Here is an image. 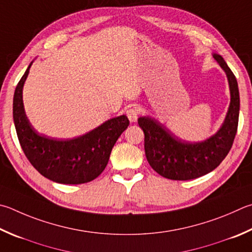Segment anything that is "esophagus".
Returning <instances> with one entry per match:
<instances>
[{
    "label": "esophagus",
    "mask_w": 252,
    "mask_h": 252,
    "mask_svg": "<svg viewBox=\"0 0 252 252\" xmlns=\"http://www.w3.org/2000/svg\"><path fill=\"white\" fill-rule=\"evenodd\" d=\"M126 117L129 118V120H130L131 122H135L136 120H138V118H139L140 109H139V107H136V106L130 107V108L127 109V110L126 111Z\"/></svg>",
    "instance_id": "obj_1"
}]
</instances>
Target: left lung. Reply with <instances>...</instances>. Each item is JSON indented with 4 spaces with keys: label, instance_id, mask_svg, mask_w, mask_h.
<instances>
[{
    "label": "left lung",
    "instance_id": "1",
    "mask_svg": "<svg viewBox=\"0 0 252 252\" xmlns=\"http://www.w3.org/2000/svg\"><path fill=\"white\" fill-rule=\"evenodd\" d=\"M214 58L226 72L231 95L225 122L216 134L200 143H189L178 139L154 119L142 117L138 120L144 132V150L149 164L168 180H193L212 172L227 157L234 143L240 107L237 79L220 55L215 54Z\"/></svg>",
    "mask_w": 252,
    "mask_h": 252
}]
</instances>
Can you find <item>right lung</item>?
<instances>
[{
    "instance_id": "right-lung-1",
    "label": "right lung",
    "mask_w": 252,
    "mask_h": 252,
    "mask_svg": "<svg viewBox=\"0 0 252 252\" xmlns=\"http://www.w3.org/2000/svg\"><path fill=\"white\" fill-rule=\"evenodd\" d=\"M31 65L18 81L13 99V119L23 152L36 170L53 182L84 184L94 180L106 168L113 145L129 126V119L126 116L110 119L72 140L39 134L30 123L23 104V86Z\"/></svg>"
}]
</instances>
